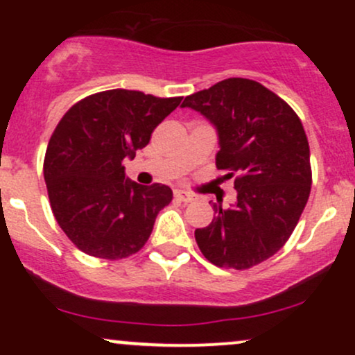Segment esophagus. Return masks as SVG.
<instances>
[{
	"instance_id": "obj_1",
	"label": "esophagus",
	"mask_w": 355,
	"mask_h": 355,
	"mask_svg": "<svg viewBox=\"0 0 355 355\" xmlns=\"http://www.w3.org/2000/svg\"><path fill=\"white\" fill-rule=\"evenodd\" d=\"M173 198H175V200H177V202H180V203H190V202H193V195L189 193V191H183V190H175Z\"/></svg>"
}]
</instances>
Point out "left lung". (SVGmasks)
I'll return each instance as SVG.
<instances>
[{
	"mask_svg": "<svg viewBox=\"0 0 355 355\" xmlns=\"http://www.w3.org/2000/svg\"><path fill=\"white\" fill-rule=\"evenodd\" d=\"M190 107L217 126V168L234 178L237 202L214 203L198 248L217 267L247 270L285 245L311 195V150L302 121L274 92L248 78H227L191 93Z\"/></svg>",
	"mask_w": 355,
	"mask_h": 355,
	"instance_id": "1",
	"label": "left lung"
}]
</instances>
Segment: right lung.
Listing matches in <instances>:
<instances>
[{
    "label": "right lung",
    "mask_w": 355,
    "mask_h": 355,
    "mask_svg": "<svg viewBox=\"0 0 355 355\" xmlns=\"http://www.w3.org/2000/svg\"><path fill=\"white\" fill-rule=\"evenodd\" d=\"M182 98L107 89L76 101L56 125L44 153V182L56 222L81 252L120 260L146 243L173 193L160 183L130 182L123 160L148 145Z\"/></svg>",
    "instance_id": "add662e5"
}]
</instances>
